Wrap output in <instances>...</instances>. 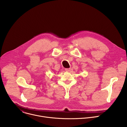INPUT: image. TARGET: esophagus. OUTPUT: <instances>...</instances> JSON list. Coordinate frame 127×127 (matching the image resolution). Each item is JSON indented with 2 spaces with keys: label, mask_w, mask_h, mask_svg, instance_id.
<instances>
[{
  "label": "esophagus",
  "mask_w": 127,
  "mask_h": 127,
  "mask_svg": "<svg viewBox=\"0 0 127 127\" xmlns=\"http://www.w3.org/2000/svg\"><path fill=\"white\" fill-rule=\"evenodd\" d=\"M65 71H67V72H69V71H71V69L70 68H66Z\"/></svg>",
  "instance_id": "obj_1"
}]
</instances>
